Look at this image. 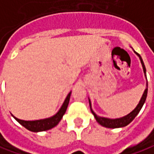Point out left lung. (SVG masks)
Segmentation results:
<instances>
[{"instance_id": "obj_1", "label": "left lung", "mask_w": 154, "mask_h": 154, "mask_svg": "<svg viewBox=\"0 0 154 154\" xmlns=\"http://www.w3.org/2000/svg\"><path fill=\"white\" fill-rule=\"evenodd\" d=\"M139 59H140V63H141V66H142V68H143V72H144V75H145V77L146 79V67H145V65L143 63V60L141 59V57L140 56L139 54L135 53ZM146 95H147V79H146V89L144 90V93L142 94L141 98H140V101L138 105L136 106L135 107L132 112H130V113L127 114L126 116H124L122 118H119V119H108V118H104V117H100L97 114H95V112L92 110V107H91V101L90 100L88 99V101H89V106H90V110H91V112L93 113L94 119H96V121L98 122L99 124L100 125H102L106 128H111V129H116V128H122V127H125L127 125L130 124L135 117L137 116V114L139 113V112L140 111V109L142 108L143 105L145 103L146 99Z\"/></svg>"}]
</instances>
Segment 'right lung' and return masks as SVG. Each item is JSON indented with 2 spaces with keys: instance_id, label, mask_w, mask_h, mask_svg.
I'll return each mask as SVG.
<instances>
[{
  "instance_id": "obj_1",
  "label": "right lung",
  "mask_w": 154,
  "mask_h": 154,
  "mask_svg": "<svg viewBox=\"0 0 154 154\" xmlns=\"http://www.w3.org/2000/svg\"><path fill=\"white\" fill-rule=\"evenodd\" d=\"M71 94H72V92H70L67 94L66 98L65 100L64 103L62 104L61 107L57 112V113H55L50 118H47V119L39 120H33V121H25V120H21L15 118L14 115H12V116L19 122L20 125L24 126V128H26L27 130H29V131L40 132V131L51 130L54 127H55L56 125L60 122L61 119L63 118L64 114L66 113L68 104H69V101H70Z\"/></svg>"
}]
</instances>
